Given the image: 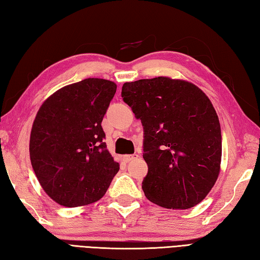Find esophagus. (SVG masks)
<instances>
[{
  "label": "esophagus",
  "mask_w": 260,
  "mask_h": 260,
  "mask_svg": "<svg viewBox=\"0 0 260 260\" xmlns=\"http://www.w3.org/2000/svg\"><path fill=\"white\" fill-rule=\"evenodd\" d=\"M137 157H139V155H137V154H127V155L123 156V159H124V162L127 163V162L133 161V159H135Z\"/></svg>",
  "instance_id": "obj_1"
}]
</instances>
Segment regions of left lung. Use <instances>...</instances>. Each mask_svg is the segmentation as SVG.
Here are the masks:
<instances>
[{"instance_id": "obj_1", "label": "left lung", "mask_w": 260, "mask_h": 260, "mask_svg": "<svg viewBox=\"0 0 260 260\" xmlns=\"http://www.w3.org/2000/svg\"><path fill=\"white\" fill-rule=\"evenodd\" d=\"M121 97L144 128L151 202L190 209L211 191L221 164V128L212 103L192 82L156 77L125 82Z\"/></svg>"}]
</instances>
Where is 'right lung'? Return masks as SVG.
<instances>
[{
	"instance_id": "add662e5",
	"label": "right lung",
	"mask_w": 260,
	"mask_h": 260,
	"mask_svg": "<svg viewBox=\"0 0 260 260\" xmlns=\"http://www.w3.org/2000/svg\"><path fill=\"white\" fill-rule=\"evenodd\" d=\"M117 86L87 78L62 87L39 108L30 159L39 183L60 206H87L104 197L119 163L103 142L104 115Z\"/></svg>"
}]
</instances>
